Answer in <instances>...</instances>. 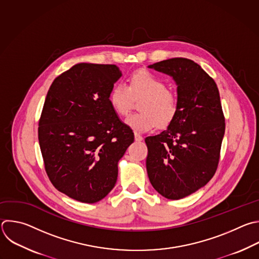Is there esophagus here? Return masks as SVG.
<instances>
[{
    "instance_id": "34e87169",
    "label": "esophagus",
    "mask_w": 259,
    "mask_h": 259,
    "mask_svg": "<svg viewBox=\"0 0 259 259\" xmlns=\"http://www.w3.org/2000/svg\"><path fill=\"white\" fill-rule=\"evenodd\" d=\"M134 139H135V141H141L143 139V137L138 133H134Z\"/></svg>"
}]
</instances>
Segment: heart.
<instances>
[{
    "label": "heart",
    "mask_w": 259,
    "mask_h": 259,
    "mask_svg": "<svg viewBox=\"0 0 259 259\" xmlns=\"http://www.w3.org/2000/svg\"><path fill=\"white\" fill-rule=\"evenodd\" d=\"M133 98H142L138 104L140 112L130 115L126 124L136 132H147L157 126L166 127L177 116L179 108L177 96L166 89L162 79L150 71L134 72L128 85L119 82L109 94L110 105L120 117L128 115Z\"/></svg>",
    "instance_id": "obj_1"
}]
</instances>
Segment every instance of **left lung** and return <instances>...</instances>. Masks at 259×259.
<instances>
[{"mask_svg":"<svg viewBox=\"0 0 259 259\" xmlns=\"http://www.w3.org/2000/svg\"><path fill=\"white\" fill-rule=\"evenodd\" d=\"M149 67L174 78L179 108L167 129L145 138L147 175L160 195L178 200L206 185L215 174L225 116L214 80L197 63L174 58Z\"/></svg>","mask_w":259,"mask_h":259,"instance_id":"8db88e82","label":"left lung"}]
</instances>
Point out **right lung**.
I'll list each match as a JSON object with an SVG mask.
<instances>
[{
	"mask_svg": "<svg viewBox=\"0 0 259 259\" xmlns=\"http://www.w3.org/2000/svg\"><path fill=\"white\" fill-rule=\"evenodd\" d=\"M116 65L80 63L52 83L38 121L46 173L67 196L95 203L114 188L118 161L134 141L112 109Z\"/></svg>",
	"mask_w": 259,
	"mask_h": 259,
	"instance_id": "1",
	"label": "right lung"
}]
</instances>
